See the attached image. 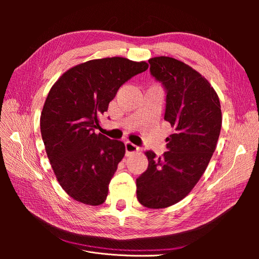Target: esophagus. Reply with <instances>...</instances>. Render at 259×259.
<instances>
[{"label": "esophagus", "instance_id": "1", "mask_svg": "<svg viewBox=\"0 0 259 259\" xmlns=\"http://www.w3.org/2000/svg\"><path fill=\"white\" fill-rule=\"evenodd\" d=\"M125 150H126V155H131L133 153L137 152L139 150V147L132 144L131 142H126L125 143Z\"/></svg>", "mask_w": 259, "mask_h": 259}]
</instances>
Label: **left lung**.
<instances>
[{"mask_svg": "<svg viewBox=\"0 0 259 259\" xmlns=\"http://www.w3.org/2000/svg\"><path fill=\"white\" fill-rule=\"evenodd\" d=\"M150 73L166 93L164 120L173 127L167 151H147L148 168L136 179L137 199L149 208L176 204L204 173L222 128L221 103L208 81L171 57L149 59Z\"/></svg>", "mask_w": 259, "mask_h": 259, "instance_id": "left-lung-1", "label": "left lung"}]
</instances>
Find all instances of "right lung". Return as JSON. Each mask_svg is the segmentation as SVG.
Wrapping results in <instances>:
<instances>
[{"mask_svg":"<svg viewBox=\"0 0 259 259\" xmlns=\"http://www.w3.org/2000/svg\"><path fill=\"white\" fill-rule=\"evenodd\" d=\"M147 69L145 61L123 57L94 59L69 69L51 89L40 120L42 139L58 183L74 200L94 206L106 201L125 146L95 128L117 90Z\"/></svg>","mask_w":259,"mask_h":259,"instance_id":"right-lung-1","label":"right lung"}]
</instances>
